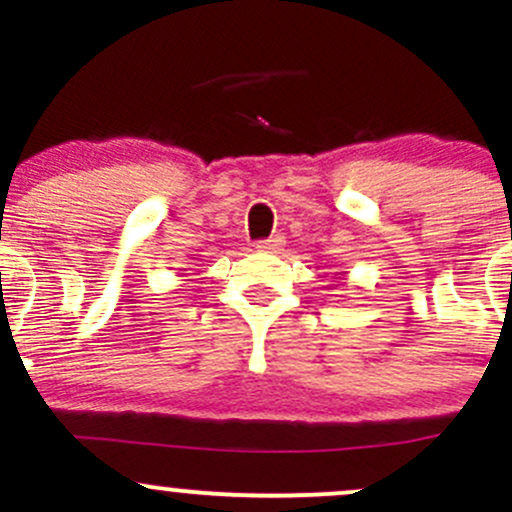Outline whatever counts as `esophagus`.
<instances>
[{
  "label": "esophagus",
  "instance_id": "1",
  "mask_svg": "<svg viewBox=\"0 0 512 512\" xmlns=\"http://www.w3.org/2000/svg\"><path fill=\"white\" fill-rule=\"evenodd\" d=\"M284 245H286L284 236H272V238H267V240H260V243H257V248L264 250V252H276V250L284 248Z\"/></svg>",
  "mask_w": 512,
  "mask_h": 512
}]
</instances>
